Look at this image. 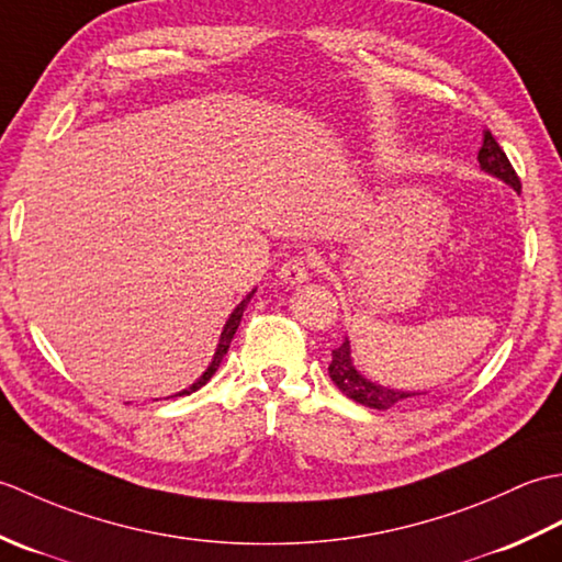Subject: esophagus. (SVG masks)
Listing matches in <instances>:
<instances>
[{"label":"esophagus","mask_w":562,"mask_h":562,"mask_svg":"<svg viewBox=\"0 0 562 562\" xmlns=\"http://www.w3.org/2000/svg\"><path fill=\"white\" fill-rule=\"evenodd\" d=\"M316 266L312 256H294L290 260L282 262V268L278 270V278L284 284H300L308 280V270Z\"/></svg>","instance_id":"obj_1"}]
</instances>
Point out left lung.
<instances>
[{
    "mask_svg": "<svg viewBox=\"0 0 562 562\" xmlns=\"http://www.w3.org/2000/svg\"><path fill=\"white\" fill-rule=\"evenodd\" d=\"M479 161L481 169L485 173H491L499 181H505L507 186H512L517 190H521V181L519 176L512 169V164L507 159V154L503 151V147L497 145L495 137L491 135V130L483 133V147L479 151ZM328 374L333 379L345 396L352 398L355 403H362L367 408H376V411H389L393 405L405 403L413 396H420V393H411V391H398V389H386L379 386L376 381H369L367 376H362L357 372V367L352 364V355H350V340L345 338V342L340 348L333 350V360L328 364Z\"/></svg>",
    "mask_w": 562,
    "mask_h": 562,
    "instance_id": "8db88e82",
    "label": "left lung"
}]
</instances>
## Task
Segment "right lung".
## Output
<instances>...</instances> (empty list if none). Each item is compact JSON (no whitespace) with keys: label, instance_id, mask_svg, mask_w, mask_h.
I'll use <instances>...</instances> for the list:
<instances>
[{"label":"right lung","instance_id":"obj_1","mask_svg":"<svg viewBox=\"0 0 562 562\" xmlns=\"http://www.w3.org/2000/svg\"><path fill=\"white\" fill-rule=\"evenodd\" d=\"M256 292V290H254ZM254 292H248L246 294V300L238 304L234 312H232V316L226 318V324H224V330H222V336H220V345H217V350H214V357H212V362H210V367L205 369V372H202V376L195 381L193 386H188V389H183L181 393H176V396H188V393H193V391H198L200 386H205L207 381L212 379V374L217 372V367L222 364V360H224V355H226V350H229V345H232V338H234V333H236V328H238V324H241V316H244V312H246V306H248V302H250V296H254Z\"/></svg>","mask_w":562,"mask_h":562}]
</instances>
